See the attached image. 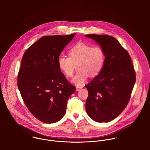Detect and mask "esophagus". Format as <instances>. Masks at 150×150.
Instances as JSON below:
<instances>
[{
    "label": "esophagus",
    "mask_w": 150,
    "mask_h": 150,
    "mask_svg": "<svg viewBox=\"0 0 150 150\" xmlns=\"http://www.w3.org/2000/svg\"><path fill=\"white\" fill-rule=\"evenodd\" d=\"M82 88H83V86H76V91H79V90H80V89H81Z\"/></svg>",
    "instance_id": "34e87169"
}]
</instances>
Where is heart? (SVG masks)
<instances>
[{
	"label": "heart",
	"mask_w": 150,
	"mask_h": 150,
	"mask_svg": "<svg viewBox=\"0 0 150 150\" xmlns=\"http://www.w3.org/2000/svg\"><path fill=\"white\" fill-rule=\"evenodd\" d=\"M105 61V53L102 47L79 43L69 50V57L59 56L58 64L67 76L73 74L76 64L78 70L71 81L78 86H82L89 75L95 77L100 72Z\"/></svg>",
	"instance_id": "1"
}]
</instances>
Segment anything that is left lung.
I'll list each match as a JSON object with an SVG mask.
<instances>
[{
    "label": "left lung",
    "mask_w": 150,
    "mask_h": 150,
    "mask_svg": "<svg viewBox=\"0 0 150 150\" xmlns=\"http://www.w3.org/2000/svg\"><path fill=\"white\" fill-rule=\"evenodd\" d=\"M105 53L100 72L86 85L88 91L86 109L98 122H108L118 117L128 103L136 81V74L128 52L114 37L86 35Z\"/></svg>",
    "instance_id": "obj_1"
}]
</instances>
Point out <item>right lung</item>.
Returning a JSON list of instances; mask_svg holds the SVG:
<instances>
[{
    "instance_id": "1",
    "label": "right lung",
    "mask_w": 150,
    "mask_h": 150,
    "mask_svg": "<svg viewBox=\"0 0 150 150\" xmlns=\"http://www.w3.org/2000/svg\"><path fill=\"white\" fill-rule=\"evenodd\" d=\"M75 35L43 36L23 55L18 87L29 111L44 123L59 121L68 98L76 91L58 64L59 56Z\"/></svg>"
}]
</instances>
